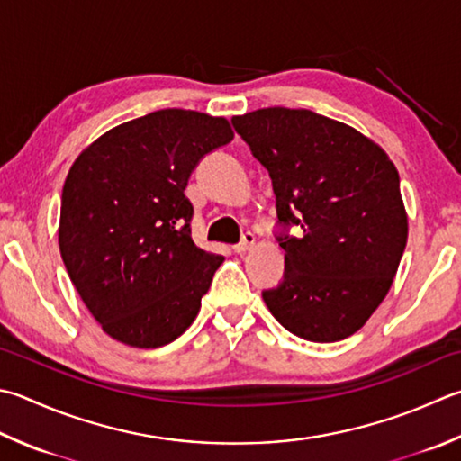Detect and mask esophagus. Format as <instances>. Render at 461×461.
<instances>
[{"label": "esophagus", "mask_w": 461, "mask_h": 461, "mask_svg": "<svg viewBox=\"0 0 461 461\" xmlns=\"http://www.w3.org/2000/svg\"><path fill=\"white\" fill-rule=\"evenodd\" d=\"M255 242H257L255 234L253 232H245V234H242V240L239 242V245H234V253L245 255L247 250H250V249L255 247Z\"/></svg>", "instance_id": "1"}]
</instances>
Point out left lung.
I'll use <instances>...</instances> for the list:
<instances>
[{"label":"left lung","instance_id":"8db88e82","mask_svg":"<svg viewBox=\"0 0 461 461\" xmlns=\"http://www.w3.org/2000/svg\"><path fill=\"white\" fill-rule=\"evenodd\" d=\"M232 124L268 170L283 234L285 275L263 291L279 323L335 343L367 323L393 283L407 242L399 175L359 130L311 110L260 108Z\"/></svg>","mask_w":461,"mask_h":461}]
</instances>
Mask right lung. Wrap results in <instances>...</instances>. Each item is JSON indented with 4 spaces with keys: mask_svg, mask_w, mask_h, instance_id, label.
Segmentation results:
<instances>
[{
    "mask_svg": "<svg viewBox=\"0 0 461 461\" xmlns=\"http://www.w3.org/2000/svg\"><path fill=\"white\" fill-rule=\"evenodd\" d=\"M227 118L167 108L102 134L69 168L58 242L84 305L116 341L156 349L193 325L224 257L190 237V172L232 140Z\"/></svg>",
    "mask_w": 461,
    "mask_h": 461,
    "instance_id": "obj_1",
    "label": "right lung"
}]
</instances>
